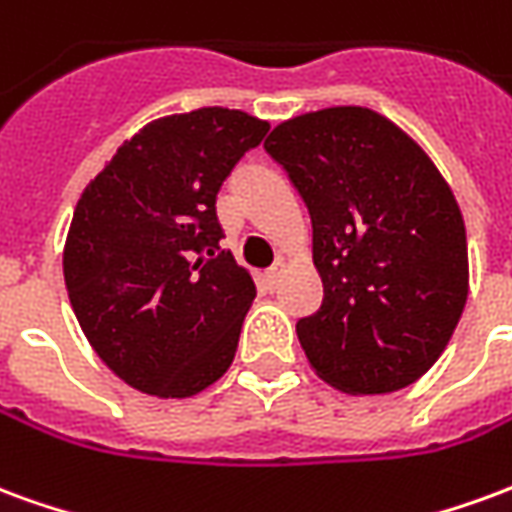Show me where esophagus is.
I'll return each instance as SVG.
<instances>
[{"label":"esophagus","instance_id":"1","mask_svg":"<svg viewBox=\"0 0 512 512\" xmlns=\"http://www.w3.org/2000/svg\"><path fill=\"white\" fill-rule=\"evenodd\" d=\"M282 274H285V260H277V263H274V266L266 271L268 282H279V277H282Z\"/></svg>","mask_w":512,"mask_h":512}]
</instances>
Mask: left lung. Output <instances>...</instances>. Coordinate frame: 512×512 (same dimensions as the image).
<instances>
[{"instance_id":"obj_1","label":"left lung","mask_w":512,"mask_h":512,"mask_svg":"<svg viewBox=\"0 0 512 512\" xmlns=\"http://www.w3.org/2000/svg\"><path fill=\"white\" fill-rule=\"evenodd\" d=\"M312 219L318 312L296 323L312 370L345 395H386L436 365L469 296L466 227L411 136L365 106L290 117L266 139Z\"/></svg>"}]
</instances>
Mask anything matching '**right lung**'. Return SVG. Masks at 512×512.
<instances>
[{
	"mask_svg": "<svg viewBox=\"0 0 512 512\" xmlns=\"http://www.w3.org/2000/svg\"><path fill=\"white\" fill-rule=\"evenodd\" d=\"M266 131L224 106L158 117L76 202L62 252L68 299L101 362L145 395H197L233 365L257 290L216 252V194Z\"/></svg>",
	"mask_w": 512,
	"mask_h": 512,
	"instance_id": "right-lung-1",
	"label": "right lung"
}]
</instances>
